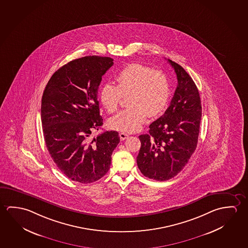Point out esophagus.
Returning a JSON list of instances; mask_svg holds the SVG:
<instances>
[{
  "label": "esophagus",
  "mask_w": 248,
  "mask_h": 248,
  "mask_svg": "<svg viewBox=\"0 0 248 248\" xmlns=\"http://www.w3.org/2000/svg\"><path fill=\"white\" fill-rule=\"evenodd\" d=\"M119 137H120V139H121L122 141H124V140H125L126 138L129 137V135L125 133V132H120V133H119Z\"/></svg>",
  "instance_id": "obj_1"
}]
</instances>
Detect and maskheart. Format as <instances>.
Returning a JSON list of instances; mask_svg holds the SVG:
<instances>
[{
  "mask_svg": "<svg viewBox=\"0 0 248 248\" xmlns=\"http://www.w3.org/2000/svg\"><path fill=\"white\" fill-rule=\"evenodd\" d=\"M117 85L106 83L100 89L99 98L106 110L114 113L123 96H128L127 105L111 118L114 130L132 132L138 130L147 116L155 117L165 109L170 96V85L166 74L146 65L132 64L116 75Z\"/></svg>",
  "mask_w": 248,
  "mask_h": 248,
  "instance_id": "b5f03b06",
  "label": "heart"
}]
</instances>
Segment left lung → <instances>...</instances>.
<instances>
[{
	"label": "left lung",
	"mask_w": 248,
	"mask_h": 248,
	"mask_svg": "<svg viewBox=\"0 0 248 248\" xmlns=\"http://www.w3.org/2000/svg\"><path fill=\"white\" fill-rule=\"evenodd\" d=\"M175 70L177 87L163 116L150 125L149 134L139 136L137 163L142 175L155 181L173 178L195 152L202 120L199 91L181 65L168 60Z\"/></svg>",
	"instance_id": "8db88e82"
}]
</instances>
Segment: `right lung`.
Masks as SVG:
<instances>
[{
  "label": "right lung",
  "instance_id": "add662e5",
  "mask_svg": "<svg viewBox=\"0 0 248 248\" xmlns=\"http://www.w3.org/2000/svg\"><path fill=\"white\" fill-rule=\"evenodd\" d=\"M113 65L110 57L85 56L53 73L41 99V124L53 162L68 178L91 183L109 170L111 155L120 142L118 131L101 129L98 89L102 76Z\"/></svg>",
  "mask_w": 248,
  "mask_h": 248
}]
</instances>
